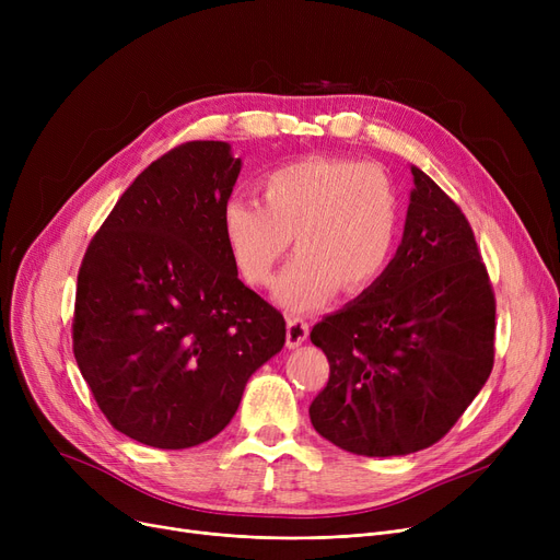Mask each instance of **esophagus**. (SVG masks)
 Here are the masks:
<instances>
[{
    "instance_id": "obj_1",
    "label": "esophagus",
    "mask_w": 560,
    "mask_h": 560,
    "mask_svg": "<svg viewBox=\"0 0 560 560\" xmlns=\"http://www.w3.org/2000/svg\"><path fill=\"white\" fill-rule=\"evenodd\" d=\"M308 338V322L302 317H288V327H285V345L288 349L300 347Z\"/></svg>"
}]
</instances>
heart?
I'll return each mask as SVG.
<instances>
[{
    "mask_svg": "<svg viewBox=\"0 0 560 560\" xmlns=\"http://www.w3.org/2000/svg\"><path fill=\"white\" fill-rule=\"evenodd\" d=\"M260 203L233 197L222 206L229 254L252 285H270L295 238L300 256L277 285V300L304 311L370 290L393 260L399 201L388 176L374 165L308 156L268 172L258 182Z\"/></svg>",
    "mask_w": 560,
    "mask_h": 560,
    "instance_id": "heart-1",
    "label": "heart"
}]
</instances>
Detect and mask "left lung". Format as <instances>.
<instances>
[{
	"mask_svg": "<svg viewBox=\"0 0 560 560\" xmlns=\"http://www.w3.org/2000/svg\"><path fill=\"white\" fill-rule=\"evenodd\" d=\"M401 245L370 290L313 327L329 381L308 416L359 456L438 443L472 404L494 361V292L475 233L420 167Z\"/></svg>",
	"mask_w": 560,
	"mask_h": 560,
	"instance_id": "8db88e82",
	"label": "left lung"
}]
</instances>
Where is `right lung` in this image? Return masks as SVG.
<instances>
[{
  "instance_id": "add662e5",
  "label": "right lung",
  "mask_w": 560,
  "mask_h": 560,
  "mask_svg": "<svg viewBox=\"0 0 560 560\" xmlns=\"http://www.w3.org/2000/svg\"><path fill=\"white\" fill-rule=\"evenodd\" d=\"M241 167L222 140L174 147L136 176L81 260L74 359L106 420L142 445L218 435L285 342L283 315L238 279L224 243Z\"/></svg>"
}]
</instances>
